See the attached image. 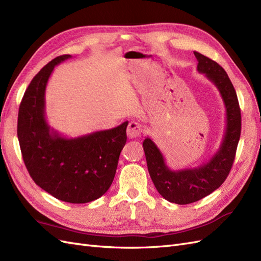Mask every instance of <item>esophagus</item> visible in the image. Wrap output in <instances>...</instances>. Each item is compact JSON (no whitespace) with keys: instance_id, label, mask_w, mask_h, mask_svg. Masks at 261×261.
I'll return each mask as SVG.
<instances>
[{"instance_id":"esophagus-1","label":"esophagus","mask_w":261,"mask_h":261,"mask_svg":"<svg viewBox=\"0 0 261 261\" xmlns=\"http://www.w3.org/2000/svg\"><path fill=\"white\" fill-rule=\"evenodd\" d=\"M127 136L129 138H137L141 135V133H143V128H141V126L137 123V122H130L127 126Z\"/></svg>"}]
</instances>
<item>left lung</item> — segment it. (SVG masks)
Returning <instances> with one entry per match:
<instances>
[{
    "instance_id": "obj_1",
    "label": "left lung",
    "mask_w": 261,
    "mask_h": 261,
    "mask_svg": "<svg viewBox=\"0 0 261 261\" xmlns=\"http://www.w3.org/2000/svg\"><path fill=\"white\" fill-rule=\"evenodd\" d=\"M194 54L198 61L197 70L215 84L225 106L226 126L219 150L199 167L172 171L151 139L147 137L143 143L149 174L156 191L164 199L177 204L198 201L223 184L232 169L242 128L238 96L226 72L217 62L198 52Z\"/></svg>"
}]
</instances>
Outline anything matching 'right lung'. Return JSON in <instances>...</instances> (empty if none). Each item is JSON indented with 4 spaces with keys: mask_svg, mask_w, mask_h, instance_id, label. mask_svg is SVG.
I'll return each mask as SVG.
<instances>
[{
    "mask_svg": "<svg viewBox=\"0 0 261 261\" xmlns=\"http://www.w3.org/2000/svg\"><path fill=\"white\" fill-rule=\"evenodd\" d=\"M70 58H55L31 81L19 106L17 136L23 162L38 186L59 200L86 203L100 198L111 186L128 122L77 138L63 137L50 127L45 87L54 66Z\"/></svg>",
    "mask_w": 261,
    "mask_h": 261,
    "instance_id": "1",
    "label": "right lung"
}]
</instances>
